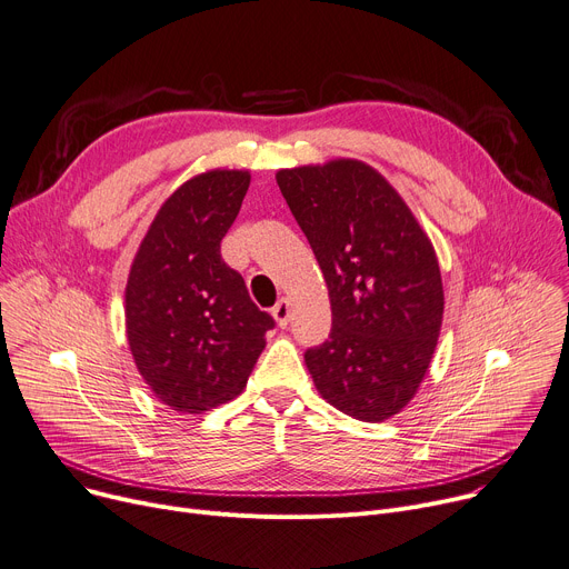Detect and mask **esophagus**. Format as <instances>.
<instances>
[{
  "mask_svg": "<svg viewBox=\"0 0 569 569\" xmlns=\"http://www.w3.org/2000/svg\"><path fill=\"white\" fill-rule=\"evenodd\" d=\"M272 318L277 320L279 327H286L290 322V301L288 299L277 301V307L272 309Z\"/></svg>",
  "mask_w": 569,
  "mask_h": 569,
  "instance_id": "obj_1",
  "label": "esophagus"
}]
</instances>
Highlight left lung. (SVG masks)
<instances>
[{"label":"left lung","mask_w":569,"mask_h":569,"mask_svg":"<svg viewBox=\"0 0 569 569\" xmlns=\"http://www.w3.org/2000/svg\"><path fill=\"white\" fill-rule=\"evenodd\" d=\"M331 301V333L305 355L318 393L380 423L419 391L443 320L435 247L396 187L370 164L336 158L279 169Z\"/></svg>","instance_id":"8db88e82"}]
</instances>
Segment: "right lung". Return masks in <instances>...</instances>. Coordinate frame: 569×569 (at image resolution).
<instances>
[{"label": "right lung", "instance_id": "add662e5", "mask_svg": "<svg viewBox=\"0 0 569 569\" xmlns=\"http://www.w3.org/2000/svg\"><path fill=\"white\" fill-rule=\"evenodd\" d=\"M249 182L247 169H208L184 180L130 264L126 333L134 366L153 396L180 413L240 396L274 327L219 253Z\"/></svg>", "mask_w": 569, "mask_h": 569}]
</instances>
